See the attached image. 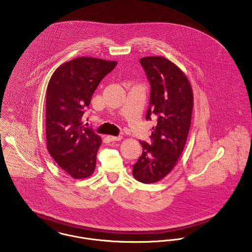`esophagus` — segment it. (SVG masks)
<instances>
[{"label":"esophagus","mask_w":252,"mask_h":252,"mask_svg":"<svg viewBox=\"0 0 252 252\" xmlns=\"http://www.w3.org/2000/svg\"><path fill=\"white\" fill-rule=\"evenodd\" d=\"M107 138L111 142H118V141H121L123 139L122 136H107Z\"/></svg>","instance_id":"esophagus-1"}]
</instances>
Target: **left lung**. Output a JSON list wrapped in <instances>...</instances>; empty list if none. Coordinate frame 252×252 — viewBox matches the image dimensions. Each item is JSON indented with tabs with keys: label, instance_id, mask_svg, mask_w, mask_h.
<instances>
[{
	"label": "left lung",
	"instance_id": "8db88e82",
	"mask_svg": "<svg viewBox=\"0 0 252 252\" xmlns=\"http://www.w3.org/2000/svg\"><path fill=\"white\" fill-rule=\"evenodd\" d=\"M150 84L146 119L157 117L150 145L140 142L142 155L134 163L132 175L144 184L165 177L181 156L190 128L193 108L191 86L176 64L163 57L140 60Z\"/></svg>",
	"mask_w": 252,
	"mask_h": 252
}]
</instances>
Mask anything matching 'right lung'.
I'll use <instances>...</instances> for the list:
<instances>
[{
    "mask_svg": "<svg viewBox=\"0 0 252 252\" xmlns=\"http://www.w3.org/2000/svg\"><path fill=\"white\" fill-rule=\"evenodd\" d=\"M117 62L79 57L60 65L46 91V145L51 157L74 179L88 178L96 166L99 135L82 117L94 91Z\"/></svg>",
    "mask_w": 252,
    "mask_h": 252,
    "instance_id": "1",
    "label": "right lung"
}]
</instances>
